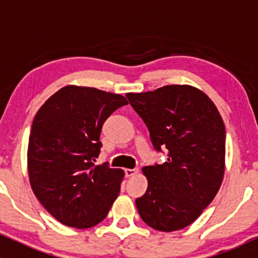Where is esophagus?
Wrapping results in <instances>:
<instances>
[{
    "instance_id": "obj_1",
    "label": "esophagus",
    "mask_w": 258,
    "mask_h": 258,
    "mask_svg": "<svg viewBox=\"0 0 258 258\" xmlns=\"http://www.w3.org/2000/svg\"><path fill=\"white\" fill-rule=\"evenodd\" d=\"M137 172H139L137 168H127V170H124V173H126L127 177H132V176L137 175Z\"/></svg>"
}]
</instances>
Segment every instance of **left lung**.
Masks as SVG:
<instances>
[{
  "mask_svg": "<svg viewBox=\"0 0 258 258\" xmlns=\"http://www.w3.org/2000/svg\"><path fill=\"white\" fill-rule=\"evenodd\" d=\"M126 97L144 119L155 150H167L165 163L142 170L148 187L136 200L140 216L155 230H182L199 218L222 183V117L206 93L188 85L163 86Z\"/></svg>",
  "mask_w": 258,
  "mask_h": 258,
  "instance_id": "obj_1",
  "label": "left lung"
}]
</instances>
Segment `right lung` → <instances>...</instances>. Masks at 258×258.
<instances>
[{"label": "right lung", "instance_id": "obj_1", "mask_svg": "<svg viewBox=\"0 0 258 258\" xmlns=\"http://www.w3.org/2000/svg\"><path fill=\"white\" fill-rule=\"evenodd\" d=\"M127 103L116 93L66 86L36 113L27 151L30 183L58 222L88 228L107 216L124 173L93 162L102 147V124Z\"/></svg>", "mask_w": 258, "mask_h": 258}]
</instances>
